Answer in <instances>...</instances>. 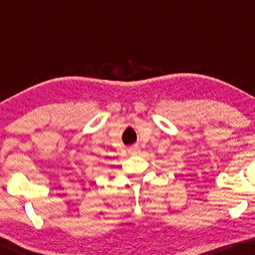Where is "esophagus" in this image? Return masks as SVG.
I'll list each match as a JSON object with an SVG mask.
<instances>
[{
	"label": "esophagus",
	"instance_id": "34e87169",
	"mask_svg": "<svg viewBox=\"0 0 255 255\" xmlns=\"http://www.w3.org/2000/svg\"><path fill=\"white\" fill-rule=\"evenodd\" d=\"M128 153H130V154H138V153L140 152V148H139L138 146H132V147L128 148Z\"/></svg>",
	"mask_w": 255,
	"mask_h": 255
}]
</instances>
